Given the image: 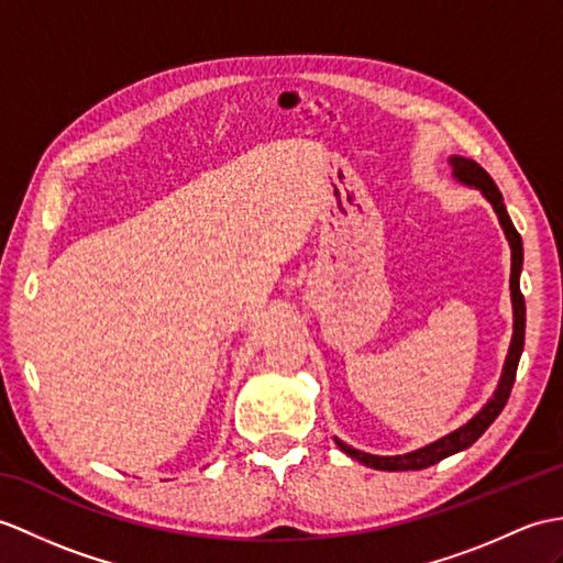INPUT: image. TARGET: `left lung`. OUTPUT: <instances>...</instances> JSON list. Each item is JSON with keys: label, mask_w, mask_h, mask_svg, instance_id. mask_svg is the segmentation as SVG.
Returning <instances> with one entry per match:
<instances>
[{"label": "left lung", "mask_w": 563, "mask_h": 563, "mask_svg": "<svg viewBox=\"0 0 563 563\" xmlns=\"http://www.w3.org/2000/svg\"><path fill=\"white\" fill-rule=\"evenodd\" d=\"M449 165L453 169V177L455 181H461L463 187L470 189H477L482 191V196L492 203L496 218H499V225L506 234L508 246H511V305H514V335H511V345H508V355L504 362V369H501V378H499V386H496L494 396L485 402V408H482L473 420H467L463 427L453 429L451 434L441 437L437 441L427 443L422 449H415L410 453H402V455H374V453H364L347 446L341 439H335L338 446H341L343 453H347L350 459L360 461L362 465L374 467V470H388V473H398V470H424L429 465H437L439 461L449 459V455L465 451L467 446H473V443L485 434L487 427L499 417V412L504 410V405L511 396V388L516 382V369H518V360L522 355V343H526V299H522L520 292V271H522V240L520 234L516 232L511 218L506 213V206H504V196L501 191L496 189L494 179L487 175V169H482L475 161L463 158V155H451Z\"/></svg>", "instance_id": "left-lung-1"}]
</instances>
